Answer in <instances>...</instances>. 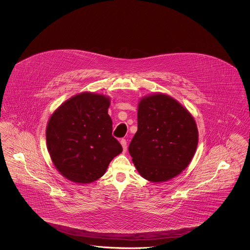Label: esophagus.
<instances>
[{
	"label": "esophagus",
	"instance_id": "34e87169",
	"mask_svg": "<svg viewBox=\"0 0 250 250\" xmlns=\"http://www.w3.org/2000/svg\"><path fill=\"white\" fill-rule=\"evenodd\" d=\"M121 145L123 146V149H124V152H125L126 151V149H127V143H126V141L125 140V139H123V140H121Z\"/></svg>",
	"mask_w": 250,
	"mask_h": 250
}]
</instances>
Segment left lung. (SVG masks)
Instances as JSON below:
<instances>
[{
    "instance_id": "obj_1",
    "label": "left lung",
    "mask_w": 250,
    "mask_h": 250,
    "mask_svg": "<svg viewBox=\"0 0 250 250\" xmlns=\"http://www.w3.org/2000/svg\"><path fill=\"white\" fill-rule=\"evenodd\" d=\"M198 142L195 120L176 99L162 93L141 98L128 151L142 177L153 183L174 178L189 165Z\"/></svg>"
}]
</instances>
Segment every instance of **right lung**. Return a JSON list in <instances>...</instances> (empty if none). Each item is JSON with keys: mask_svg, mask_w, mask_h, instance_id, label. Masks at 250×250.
Here are the masks:
<instances>
[{"mask_svg": "<svg viewBox=\"0 0 250 250\" xmlns=\"http://www.w3.org/2000/svg\"><path fill=\"white\" fill-rule=\"evenodd\" d=\"M110 98L83 92L63 102L49 117L46 140L53 165L64 177L89 184L102 177L123 151L112 137Z\"/></svg>", "mask_w": 250, "mask_h": 250, "instance_id": "obj_1", "label": "right lung"}]
</instances>
